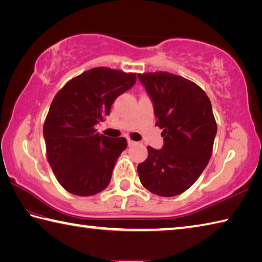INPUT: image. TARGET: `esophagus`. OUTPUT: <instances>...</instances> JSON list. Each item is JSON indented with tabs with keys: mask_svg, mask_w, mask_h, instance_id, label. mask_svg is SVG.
<instances>
[{
	"mask_svg": "<svg viewBox=\"0 0 262 262\" xmlns=\"http://www.w3.org/2000/svg\"><path fill=\"white\" fill-rule=\"evenodd\" d=\"M135 144H136V141H133V140L130 139V138H127V145H129V146H133Z\"/></svg>",
	"mask_w": 262,
	"mask_h": 262,
	"instance_id": "1",
	"label": "esophagus"
}]
</instances>
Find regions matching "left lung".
Instances as JSON below:
<instances>
[{
	"instance_id": "1",
	"label": "left lung",
	"mask_w": 262,
	"mask_h": 262,
	"mask_svg": "<svg viewBox=\"0 0 262 262\" xmlns=\"http://www.w3.org/2000/svg\"><path fill=\"white\" fill-rule=\"evenodd\" d=\"M163 129L162 149L148 146L138 165L142 186L152 194L171 197L199 179L211 159L216 123L209 97L194 82L166 72L139 74Z\"/></svg>"
}]
</instances>
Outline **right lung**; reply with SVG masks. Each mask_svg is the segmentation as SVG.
Segmentation results:
<instances>
[{"instance_id":"obj_1","label":"right lung","mask_w":262,"mask_h":262,"mask_svg":"<svg viewBox=\"0 0 262 262\" xmlns=\"http://www.w3.org/2000/svg\"><path fill=\"white\" fill-rule=\"evenodd\" d=\"M136 80L135 73L96 67L68 81L53 98L43 126L47 156L59 184L71 194L96 195L110 185L127 142L99 135L95 126Z\"/></svg>"}]
</instances>
